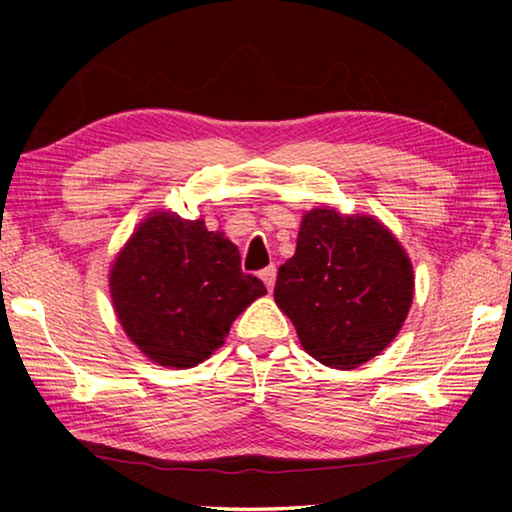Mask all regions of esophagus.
Masks as SVG:
<instances>
[{"mask_svg": "<svg viewBox=\"0 0 512 512\" xmlns=\"http://www.w3.org/2000/svg\"><path fill=\"white\" fill-rule=\"evenodd\" d=\"M259 277H262V282L266 284L268 291H273L275 287V277H277V268L275 266H266L262 273H259Z\"/></svg>", "mask_w": 512, "mask_h": 512, "instance_id": "esophagus-1", "label": "esophagus"}]
</instances>
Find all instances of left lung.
Listing matches in <instances>:
<instances>
[{
  "instance_id": "8db88e82",
  "label": "left lung",
  "mask_w": 512,
  "mask_h": 512,
  "mask_svg": "<svg viewBox=\"0 0 512 512\" xmlns=\"http://www.w3.org/2000/svg\"><path fill=\"white\" fill-rule=\"evenodd\" d=\"M415 291L409 253L370 214L314 207L300 221L296 255L277 271L273 298L302 350L352 370L400 334Z\"/></svg>"
}]
</instances>
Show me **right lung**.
Here are the masks:
<instances>
[{
  "mask_svg": "<svg viewBox=\"0 0 512 512\" xmlns=\"http://www.w3.org/2000/svg\"><path fill=\"white\" fill-rule=\"evenodd\" d=\"M119 325L144 357L164 368H194L225 343L235 318L266 287L241 273L237 246L189 221L155 210L137 225L110 266Z\"/></svg>",
  "mask_w": 512,
  "mask_h": 512,
  "instance_id": "add662e5",
  "label": "right lung"
}]
</instances>
